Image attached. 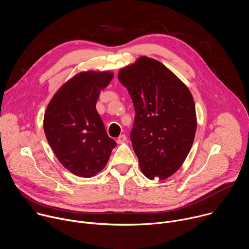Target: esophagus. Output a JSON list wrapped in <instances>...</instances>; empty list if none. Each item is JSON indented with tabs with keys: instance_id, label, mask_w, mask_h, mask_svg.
I'll return each instance as SVG.
<instances>
[{
	"instance_id": "1",
	"label": "esophagus",
	"mask_w": 249,
	"mask_h": 249,
	"mask_svg": "<svg viewBox=\"0 0 249 249\" xmlns=\"http://www.w3.org/2000/svg\"><path fill=\"white\" fill-rule=\"evenodd\" d=\"M126 140H127V137H126V135L122 134V135H120V136L117 138V143H118V144L124 143V142H126Z\"/></svg>"
}]
</instances>
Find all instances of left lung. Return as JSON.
Masks as SVG:
<instances>
[{"label": "left lung", "instance_id": "1", "mask_svg": "<svg viewBox=\"0 0 249 249\" xmlns=\"http://www.w3.org/2000/svg\"><path fill=\"white\" fill-rule=\"evenodd\" d=\"M118 79L136 112L130 139L141 170L149 179H166L180 168L193 144V96L171 71L148 57L120 70Z\"/></svg>", "mask_w": 249, "mask_h": 249}]
</instances>
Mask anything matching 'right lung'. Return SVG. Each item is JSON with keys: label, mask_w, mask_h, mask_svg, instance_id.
I'll return each instance as SVG.
<instances>
[{"label": "right lung", "mask_w": 249, "mask_h": 249, "mask_svg": "<svg viewBox=\"0 0 249 249\" xmlns=\"http://www.w3.org/2000/svg\"><path fill=\"white\" fill-rule=\"evenodd\" d=\"M112 78L111 72L80 73L60 88L47 106L46 139L58 160L75 175H96L117 145L95 107L100 90Z\"/></svg>", "instance_id": "add662e5"}]
</instances>
